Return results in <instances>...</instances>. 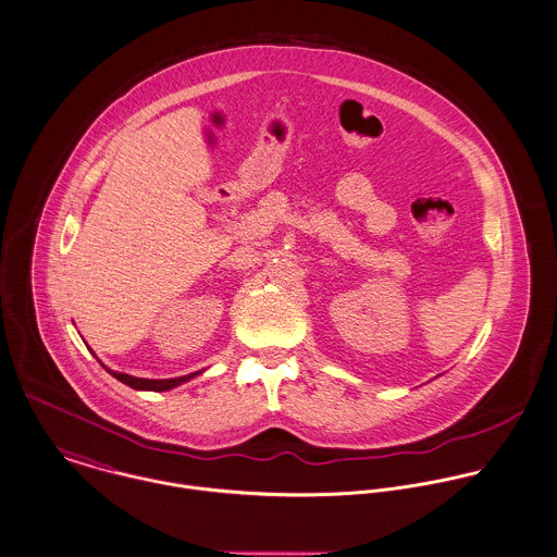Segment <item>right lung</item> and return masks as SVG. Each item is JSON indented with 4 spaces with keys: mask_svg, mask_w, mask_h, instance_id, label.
<instances>
[{
    "mask_svg": "<svg viewBox=\"0 0 557 557\" xmlns=\"http://www.w3.org/2000/svg\"><path fill=\"white\" fill-rule=\"evenodd\" d=\"M104 370L109 371L113 377H117L120 382H124L127 386H132V388H136V391H156V393H160V391H169V388H175V386H180V384H184L187 380H191V377H196L200 371H196V373H189V375H182V377H166V380H149V377H134V375H127V373H120V371H111L109 368H104Z\"/></svg>",
    "mask_w": 557,
    "mask_h": 557,
    "instance_id": "right-lung-1",
    "label": "right lung"
}]
</instances>
